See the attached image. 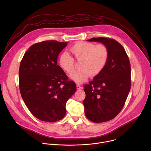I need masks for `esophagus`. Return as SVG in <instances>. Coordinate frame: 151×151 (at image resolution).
I'll list each match as a JSON object with an SVG mask.
<instances>
[{"mask_svg": "<svg viewBox=\"0 0 151 151\" xmlns=\"http://www.w3.org/2000/svg\"><path fill=\"white\" fill-rule=\"evenodd\" d=\"M76 88H77V90H82V87H81V85H76Z\"/></svg>", "mask_w": 151, "mask_h": 151, "instance_id": "obj_1", "label": "esophagus"}]
</instances>
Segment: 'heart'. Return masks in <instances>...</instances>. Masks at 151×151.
I'll return each mask as SVG.
<instances>
[{
    "mask_svg": "<svg viewBox=\"0 0 151 151\" xmlns=\"http://www.w3.org/2000/svg\"><path fill=\"white\" fill-rule=\"evenodd\" d=\"M77 61H80L78 71L73 72L70 78L77 83H82L89 76L95 77L105 68L109 57V49L104 44L95 45L87 42H78L70 48ZM60 68L68 74L75 69V61L66 52L61 54L58 59Z\"/></svg>",
    "mask_w": 151,
    "mask_h": 151,
    "instance_id": "heart-1",
    "label": "heart"
}]
</instances>
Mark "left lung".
Segmentation results:
<instances>
[{"instance_id":"obj_1","label":"left lung","mask_w":151,"mask_h":151,"mask_svg":"<svg viewBox=\"0 0 151 151\" xmlns=\"http://www.w3.org/2000/svg\"><path fill=\"white\" fill-rule=\"evenodd\" d=\"M109 49V57L102 72L84 85L85 114L94 122L114 119L122 110L131 88V67L121 44L114 39L93 37Z\"/></svg>"}]
</instances>
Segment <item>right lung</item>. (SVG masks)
<instances>
[{"label": "right lung", "instance_id": "add662e5", "mask_svg": "<svg viewBox=\"0 0 151 151\" xmlns=\"http://www.w3.org/2000/svg\"><path fill=\"white\" fill-rule=\"evenodd\" d=\"M67 42L45 40L32 45L25 52L19 69L21 96L32 115L45 122H56L66 113L68 99L76 91L57 65L60 52Z\"/></svg>", "mask_w": 151, "mask_h": 151}]
</instances>
